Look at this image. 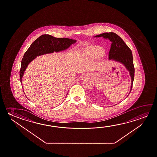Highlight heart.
<instances>
[{
	"mask_svg": "<svg viewBox=\"0 0 157 157\" xmlns=\"http://www.w3.org/2000/svg\"><path fill=\"white\" fill-rule=\"evenodd\" d=\"M101 53H103V52H102V51H101Z\"/></svg>",
	"mask_w": 157,
	"mask_h": 157,
	"instance_id": "obj_1",
	"label": "heart"
}]
</instances>
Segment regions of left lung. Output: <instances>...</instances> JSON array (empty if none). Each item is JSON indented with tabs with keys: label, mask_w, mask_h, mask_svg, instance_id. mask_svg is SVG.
<instances>
[{
	"label": "left lung",
	"mask_w": 157,
	"mask_h": 157,
	"mask_svg": "<svg viewBox=\"0 0 157 157\" xmlns=\"http://www.w3.org/2000/svg\"><path fill=\"white\" fill-rule=\"evenodd\" d=\"M103 37L104 39H108L111 42V47L109 52V59H112L122 63L129 72L132 79L130 92L129 93V94H130L133 87L135 72L132 51L125 44L123 40L114 33H105L94 36V37Z\"/></svg>",
	"instance_id": "obj_1"
}]
</instances>
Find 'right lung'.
Segmentation results:
<instances>
[{
	"label": "right lung",
	"mask_w": 157,
	"mask_h": 157,
	"mask_svg": "<svg viewBox=\"0 0 157 157\" xmlns=\"http://www.w3.org/2000/svg\"><path fill=\"white\" fill-rule=\"evenodd\" d=\"M76 41L75 40L68 38H56L47 34L40 36L33 42L24 53L19 71L21 83H22V77L27 66L37 56L54 52H59L64 51L70 47L71 44H75Z\"/></svg>",
	"instance_id": "add662e5"
}]
</instances>
